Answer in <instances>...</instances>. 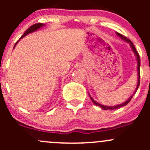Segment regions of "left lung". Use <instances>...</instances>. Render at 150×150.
Masks as SVG:
<instances>
[{"label":"left lung","instance_id":"1","mask_svg":"<svg viewBox=\"0 0 150 150\" xmlns=\"http://www.w3.org/2000/svg\"><path fill=\"white\" fill-rule=\"evenodd\" d=\"M116 35H117V36H118L120 38H121L122 40H124V41L127 42V43H129L130 46H131V49H132L133 52L134 53V55H135L136 58H137V75H138V81H137V88H136V90L134 92V93H133L132 95H131V96H130L129 98H128V99H127L126 101H125V102H123V103L122 104H117V105L115 106H112V107H110V106H104L103 104H101L99 103H98L97 102H96L95 100H93V98L91 97V96L90 94H89V96H90L91 99V101L93 102V103L95 104V105L96 106H99V107H101V108L102 109V110H115V109H117V108H120V107H124V106L127 105L128 103H129V102L131 101V99H132L133 96H134V94H135V93L137 92V89H138L139 86V84H140V57H139V55L138 52H137V51L136 50V48L135 46H134V43H132V42L131 41V40H129L128 38H127L126 37H125L124 35H122L120 34V33H116Z\"/></svg>","mask_w":150,"mask_h":150}]
</instances>
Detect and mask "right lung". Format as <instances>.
Listing matches in <instances>:
<instances>
[{
	"label": "right lung",
	"mask_w": 150,
	"mask_h": 150,
	"mask_svg": "<svg viewBox=\"0 0 150 150\" xmlns=\"http://www.w3.org/2000/svg\"><path fill=\"white\" fill-rule=\"evenodd\" d=\"M44 26H45V25H44V24H43V23H37V24H35V25H32V26L30 27V28H29L28 30H27L25 32V33H24V34H23V35H22V37H21L20 38H19V40H18V41L16 42V43H15L14 46H13V48H15V46H16L17 43L19 41V40H21V39L23 38L24 37H25V36H26V35H28L30 34V33H34V32L37 31L38 30H39V29L43 28V27H44Z\"/></svg>",
	"instance_id": "add662e5"
}]
</instances>
